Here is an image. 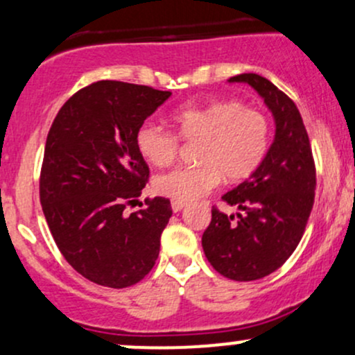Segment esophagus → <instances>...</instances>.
<instances>
[{
    "label": "esophagus",
    "mask_w": 355,
    "mask_h": 355,
    "mask_svg": "<svg viewBox=\"0 0 355 355\" xmlns=\"http://www.w3.org/2000/svg\"><path fill=\"white\" fill-rule=\"evenodd\" d=\"M185 202H178V200H173L171 202V210H173V212H180L182 209L185 207Z\"/></svg>",
    "instance_id": "1"
}]
</instances>
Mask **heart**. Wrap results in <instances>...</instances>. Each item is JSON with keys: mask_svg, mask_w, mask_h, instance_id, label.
<instances>
[{"mask_svg": "<svg viewBox=\"0 0 355 355\" xmlns=\"http://www.w3.org/2000/svg\"><path fill=\"white\" fill-rule=\"evenodd\" d=\"M173 123L184 139H200L198 165L177 166L155 177L159 196L190 202L207 193L224 178L241 182L251 177L266 157L270 123L263 112L236 101L185 104L173 112ZM139 155L151 165H168L177 157L180 139L168 128L145 121L136 130Z\"/></svg>", "mask_w": 355, "mask_h": 355, "instance_id": "obj_1", "label": "heart"}]
</instances>
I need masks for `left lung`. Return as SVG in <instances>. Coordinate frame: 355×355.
<instances>
[{"mask_svg": "<svg viewBox=\"0 0 355 355\" xmlns=\"http://www.w3.org/2000/svg\"><path fill=\"white\" fill-rule=\"evenodd\" d=\"M229 83L251 85L275 119V138L258 170L222 200L244 214L212 209L202 236L205 258L236 282L261 279L278 270L297 249L315 198V163L298 107L258 73H239Z\"/></svg>", "mask_w": 355, "mask_h": 355, "instance_id": "1", "label": "left lung"}]
</instances>
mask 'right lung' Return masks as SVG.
<instances>
[{"mask_svg":"<svg viewBox=\"0 0 355 355\" xmlns=\"http://www.w3.org/2000/svg\"><path fill=\"white\" fill-rule=\"evenodd\" d=\"M171 96L148 85L99 80L76 92L53 119L40 173V204L62 256L89 282L136 285L158 259L171 217L155 197L128 216L150 168L136 130Z\"/></svg>","mask_w":355,"mask_h":355,"instance_id":"obj_1","label":"right lung"}]
</instances>
